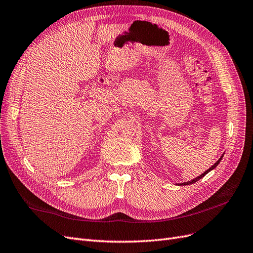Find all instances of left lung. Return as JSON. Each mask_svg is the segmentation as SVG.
Wrapping results in <instances>:
<instances>
[{
	"label": "left lung",
	"mask_w": 253,
	"mask_h": 253,
	"mask_svg": "<svg viewBox=\"0 0 253 253\" xmlns=\"http://www.w3.org/2000/svg\"><path fill=\"white\" fill-rule=\"evenodd\" d=\"M222 159H223V156H222L221 158H219V159L217 160V162H216V163H214V165H212V166H211V167H210V168H209L208 170H206V171H205V172H204V173H202V174H201V175H199L198 177H195V178H193V180H191V181H189V182H186V183H183V184H181V185H190V184H193V183H195V182H198L199 180H201V178H202V177H204V176H205V175H206V174H207V173L209 172V171H211V170H213V169H214V168H215V167H216V166H217V165L219 164V162H221V160H222Z\"/></svg>",
	"instance_id": "1"
}]
</instances>
